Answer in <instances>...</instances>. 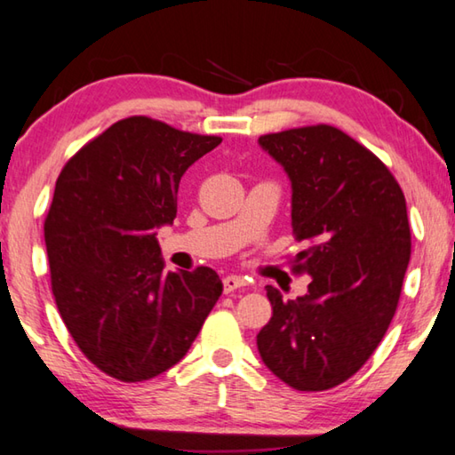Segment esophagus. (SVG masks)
Listing matches in <instances>:
<instances>
[{
    "label": "esophagus",
    "mask_w": 455,
    "mask_h": 455,
    "mask_svg": "<svg viewBox=\"0 0 455 455\" xmlns=\"http://www.w3.org/2000/svg\"><path fill=\"white\" fill-rule=\"evenodd\" d=\"M222 287H225V292H233L241 287H246V279L244 276H238V275H228L222 279Z\"/></svg>",
    "instance_id": "esophagus-1"
}]
</instances>
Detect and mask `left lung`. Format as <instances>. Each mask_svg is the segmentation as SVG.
<instances>
[{
  "label": "left lung",
  "instance_id": "1",
  "mask_svg": "<svg viewBox=\"0 0 455 455\" xmlns=\"http://www.w3.org/2000/svg\"><path fill=\"white\" fill-rule=\"evenodd\" d=\"M259 144L291 180V227L307 244L292 271L311 283L295 301L267 284L273 317L257 347L292 389H331L363 367L395 315L411 255L405 196L387 166L339 128H292Z\"/></svg>",
  "mask_w": 455,
  "mask_h": 455
}]
</instances>
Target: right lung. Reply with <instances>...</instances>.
Instances as JSON below:
<instances>
[{
	"instance_id": "obj_1",
	"label": "right lung",
	"mask_w": 455,
	"mask_h": 455,
	"mask_svg": "<svg viewBox=\"0 0 455 455\" xmlns=\"http://www.w3.org/2000/svg\"><path fill=\"white\" fill-rule=\"evenodd\" d=\"M220 142L132 116L61 168L44 222L52 292L80 351L114 379L179 363L219 301L212 268L163 273L156 228L172 225L182 174Z\"/></svg>"
}]
</instances>
